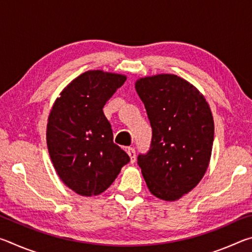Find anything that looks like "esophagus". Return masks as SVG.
<instances>
[{
	"instance_id": "obj_1",
	"label": "esophagus",
	"mask_w": 252,
	"mask_h": 252,
	"mask_svg": "<svg viewBox=\"0 0 252 252\" xmlns=\"http://www.w3.org/2000/svg\"><path fill=\"white\" fill-rule=\"evenodd\" d=\"M126 153H127V156L130 157L131 163H133V162L135 161V150H134L133 148H127Z\"/></svg>"
}]
</instances>
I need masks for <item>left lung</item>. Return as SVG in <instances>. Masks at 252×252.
Masks as SVG:
<instances>
[{"label": "left lung", "mask_w": 252, "mask_h": 252, "mask_svg": "<svg viewBox=\"0 0 252 252\" xmlns=\"http://www.w3.org/2000/svg\"><path fill=\"white\" fill-rule=\"evenodd\" d=\"M152 127L151 148L138 157L150 192L176 201L201 181L210 163L215 123L206 97L176 74L135 81Z\"/></svg>", "instance_id": "8db88e82"}]
</instances>
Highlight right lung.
Wrapping results in <instances>:
<instances>
[{
	"label": "right lung",
	"instance_id": "obj_1",
	"mask_svg": "<svg viewBox=\"0 0 252 252\" xmlns=\"http://www.w3.org/2000/svg\"><path fill=\"white\" fill-rule=\"evenodd\" d=\"M126 75L90 70L72 80L50 111L46 144L59 178L75 193L97 195L116 180L129 156L113 142L103 106Z\"/></svg>",
	"mask_w": 252,
	"mask_h": 252
}]
</instances>
